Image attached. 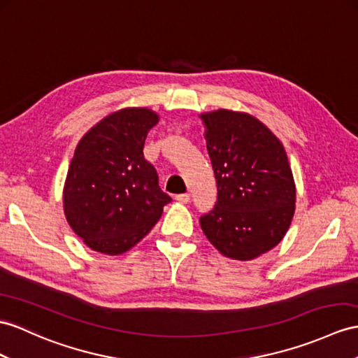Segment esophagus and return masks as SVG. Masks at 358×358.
<instances>
[{"instance_id":"34e87169","label":"esophagus","mask_w":358,"mask_h":358,"mask_svg":"<svg viewBox=\"0 0 358 358\" xmlns=\"http://www.w3.org/2000/svg\"><path fill=\"white\" fill-rule=\"evenodd\" d=\"M176 200H178V202H180V203H188L189 200H191V196L188 193L179 194V196H176Z\"/></svg>"}]
</instances>
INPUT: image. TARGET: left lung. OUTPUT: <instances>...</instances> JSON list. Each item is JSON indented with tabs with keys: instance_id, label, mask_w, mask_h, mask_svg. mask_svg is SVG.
<instances>
[{
	"instance_id": "8db88e82",
	"label": "left lung",
	"mask_w": 358,
	"mask_h": 358,
	"mask_svg": "<svg viewBox=\"0 0 358 358\" xmlns=\"http://www.w3.org/2000/svg\"><path fill=\"white\" fill-rule=\"evenodd\" d=\"M199 117L217 182V203L200 226L222 255L250 261L273 249L290 228L296 185L289 158L250 113L219 109Z\"/></svg>"
}]
</instances>
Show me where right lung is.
<instances>
[{"label":"right lung","instance_id":"obj_1","mask_svg":"<svg viewBox=\"0 0 358 358\" xmlns=\"http://www.w3.org/2000/svg\"><path fill=\"white\" fill-rule=\"evenodd\" d=\"M159 115L124 108L104 117L78 141L64 185V213L90 249L121 255L141 241L171 199L144 158V141Z\"/></svg>","mask_w":358,"mask_h":358}]
</instances>
